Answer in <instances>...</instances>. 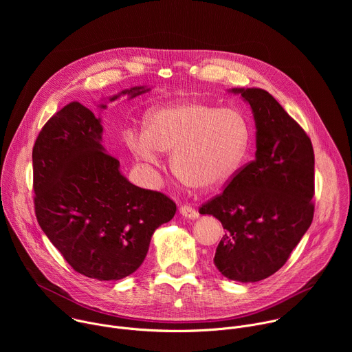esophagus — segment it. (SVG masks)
<instances>
[{
	"label": "esophagus",
	"mask_w": 352,
	"mask_h": 352,
	"mask_svg": "<svg viewBox=\"0 0 352 352\" xmlns=\"http://www.w3.org/2000/svg\"><path fill=\"white\" fill-rule=\"evenodd\" d=\"M179 214L182 217H186V219H190V220H195L199 217V213L189 205H184L179 208Z\"/></svg>",
	"instance_id": "obj_1"
}]
</instances>
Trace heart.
<instances>
[{"label":"heart","mask_w":352,"mask_h":352,"mask_svg":"<svg viewBox=\"0 0 352 352\" xmlns=\"http://www.w3.org/2000/svg\"><path fill=\"white\" fill-rule=\"evenodd\" d=\"M124 140L133 157L159 166L162 152H173L175 175L197 189H214L238 171L249 143V125L234 109L177 100L150 111L144 131L126 129Z\"/></svg>","instance_id":"1"}]
</instances>
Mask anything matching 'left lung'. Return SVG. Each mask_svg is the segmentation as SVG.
Instances as JSON below:
<instances>
[{
  "mask_svg": "<svg viewBox=\"0 0 352 352\" xmlns=\"http://www.w3.org/2000/svg\"><path fill=\"white\" fill-rule=\"evenodd\" d=\"M228 91L241 94L252 110L255 160L199 213L212 214L226 230L213 259L219 272L234 281L256 283L284 266L312 224L315 155L305 131L269 91Z\"/></svg>",
  "mask_w": 352,
  "mask_h": 352,
  "instance_id": "left-lung-1",
  "label": "left lung"
}]
</instances>
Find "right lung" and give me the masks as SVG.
I'll return each mask as SVG.
<instances>
[{
	"instance_id": "obj_1",
	"label": "right lung",
	"mask_w": 352,
	"mask_h": 352,
	"mask_svg": "<svg viewBox=\"0 0 352 352\" xmlns=\"http://www.w3.org/2000/svg\"><path fill=\"white\" fill-rule=\"evenodd\" d=\"M148 90L125 89L109 102ZM102 135V118L78 102L56 113L33 147V189L38 226L64 259L86 277L111 281L139 269L153 232L177 206L160 192L131 184L106 153Z\"/></svg>"
}]
</instances>
